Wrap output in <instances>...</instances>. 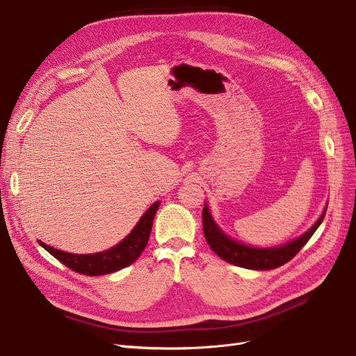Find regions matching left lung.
I'll return each instance as SVG.
<instances>
[{
    "label": "left lung",
    "mask_w": 356,
    "mask_h": 356,
    "mask_svg": "<svg viewBox=\"0 0 356 356\" xmlns=\"http://www.w3.org/2000/svg\"><path fill=\"white\" fill-rule=\"evenodd\" d=\"M325 215V210L321 218L316 222V225L311 227L308 232L302 236L291 241L289 244L276 247V248H252L244 244H239L236 241L226 236L218 225L213 222L207 204L203 207V232L209 247L218 254L219 257L227 263L252 268V270H272L280 267L289 260H292L295 255L300 252V250L308 243V239L317 231V227L323 222Z\"/></svg>",
    "instance_id": "8db88e82"
}]
</instances>
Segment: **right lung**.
Returning a JSON list of instances; mask_svg holds the SVG:
<instances>
[{
	"label": "right lung",
	"instance_id": "add662e5",
	"mask_svg": "<svg viewBox=\"0 0 356 356\" xmlns=\"http://www.w3.org/2000/svg\"><path fill=\"white\" fill-rule=\"evenodd\" d=\"M159 202L153 203L149 210L145 213L138 223L136 225L131 234L127 236L118 245H115L111 250L96 252V254H70L64 252L61 250H55L54 247H49L44 243L39 244L44 247L51 255L61 261L68 268L74 270V272L86 276H101L113 273L117 270H121L127 266L133 264L140 254L147 245V241L152 232L153 219L156 211L159 209Z\"/></svg>",
	"mask_w": 356,
	"mask_h": 356
}]
</instances>
